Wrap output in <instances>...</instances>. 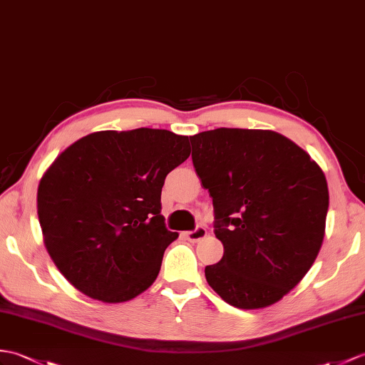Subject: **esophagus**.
I'll list each match as a JSON object with an SVG mask.
<instances>
[{"mask_svg":"<svg viewBox=\"0 0 365 365\" xmlns=\"http://www.w3.org/2000/svg\"><path fill=\"white\" fill-rule=\"evenodd\" d=\"M205 236H207V228L205 227H197L196 230L185 233V238L191 241V242H197V241L205 238Z\"/></svg>","mask_w":365,"mask_h":365,"instance_id":"34e87169","label":"esophagus"}]
</instances>
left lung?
I'll return each instance as SVG.
<instances>
[{
    "mask_svg": "<svg viewBox=\"0 0 365 365\" xmlns=\"http://www.w3.org/2000/svg\"><path fill=\"white\" fill-rule=\"evenodd\" d=\"M190 140L224 245L221 261L205 267L207 282L235 308H267L302 282L319 255L329 200L325 174L274 130L221 127Z\"/></svg>",
    "mask_w": 365,
    "mask_h": 365,
    "instance_id": "obj_1",
    "label": "left lung"
}]
</instances>
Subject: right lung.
<instances>
[{"label": "right lung", "instance_id": "1", "mask_svg": "<svg viewBox=\"0 0 365 365\" xmlns=\"http://www.w3.org/2000/svg\"><path fill=\"white\" fill-rule=\"evenodd\" d=\"M185 135L101 130L74 141L43 173L37 213L45 247L76 289L103 303L138 297L179 238L162 211L166 175L190 157Z\"/></svg>", "mask_w": 365, "mask_h": 365}]
</instances>
